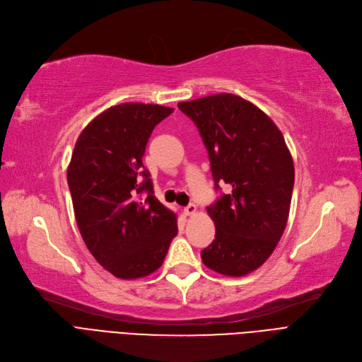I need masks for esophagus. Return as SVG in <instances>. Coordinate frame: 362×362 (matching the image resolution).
Returning a JSON list of instances; mask_svg holds the SVG:
<instances>
[{
	"mask_svg": "<svg viewBox=\"0 0 362 362\" xmlns=\"http://www.w3.org/2000/svg\"><path fill=\"white\" fill-rule=\"evenodd\" d=\"M195 213H197V206H195V204H189V206L185 207V214L186 216H192Z\"/></svg>",
	"mask_w": 362,
	"mask_h": 362,
	"instance_id": "34e87169",
	"label": "esophagus"
}]
</instances>
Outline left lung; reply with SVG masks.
Segmentation results:
<instances>
[{
    "mask_svg": "<svg viewBox=\"0 0 362 362\" xmlns=\"http://www.w3.org/2000/svg\"><path fill=\"white\" fill-rule=\"evenodd\" d=\"M199 130L209 151L216 189L210 207L214 241L202 263L226 276H244L268 260L287 226L294 165L275 122L251 102L230 93L177 103Z\"/></svg>",
    "mask_w": 362,
    "mask_h": 362,
    "instance_id": "1",
    "label": "left lung"
}]
</instances>
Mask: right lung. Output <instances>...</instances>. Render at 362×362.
<instances>
[{
    "label": "right lung",
    "mask_w": 362,
    "mask_h": 362,
    "mask_svg": "<svg viewBox=\"0 0 362 362\" xmlns=\"http://www.w3.org/2000/svg\"><path fill=\"white\" fill-rule=\"evenodd\" d=\"M171 112L151 103L112 106L81 132L72 152L68 185L78 229L93 257L117 278L155 272L177 235V216L155 198L142 163L155 125Z\"/></svg>",
    "instance_id": "right-lung-1"
}]
</instances>
